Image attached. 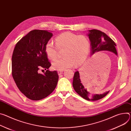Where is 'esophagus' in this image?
I'll return each instance as SVG.
<instances>
[{"label": "esophagus", "mask_w": 131, "mask_h": 131, "mask_svg": "<svg viewBox=\"0 0 131 131\" xmlns=\"http://www.w3.org/2000/svg\"><path fill=\"white\" fill-rule=\"evenodd\" d=\"M63 72V70H58L57 71V73H58V75H61L62 74V73Z\"/></svg>", "instance_id": "esophagus-1"}]
</instances>
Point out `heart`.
Returning <instances> with one entry per match:
<instances>
[{
  "label": "heart",
  "instance_id": "1",
  "mask_svg": "<svg viewBox=\"0 0 131 131\" xmlns=\"http://www.w3.org/2000/svg\"><path fill=\"white\" fill-rule=\"evenodd\" d=\"M56 46L52 41L47 42L45 46V52L50 59L55 58L58 50L64 49L63 58L56 59L52 63L54 70H62L79 66L86 60L90 51V42L84 35H77L70 32H63L55 38Z\"/></svg>",
  "mask_w": 131,
  "mask_h": 131
}]
</instances>
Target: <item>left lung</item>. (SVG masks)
Masks as SVG:
<instances>
[{
    "mask_svg": "<svg viewBox=\"0 0 131 131\" xmlns=\"http://www.w3.org/2000/svg\"><path fill=\"white\" fill-rule=\"evenodd\" d=\"M88 31V36L90 40L91 45V55L102 51H109L113 53L116 55H117L115 48V43L105 33L96 29L90 30ZM90 73L92 76L95 75L94 72ZM84 85H83L81 83L79 72L77 71L74 74L73 86L75 91L84 99L89 101H96L104 97L109 92L108 91L100 94H91L89 90L87 89L86 86L85 84Z\"/></svg>",
    "mask_w": 131,
    "mask_h": 131,
    "instance_id": "8db88e82",
    "label": "left lung"
}]
</instances>
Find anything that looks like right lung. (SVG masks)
I'll list each match as a JSON object with an SVG mask.
<instances>
[{
	"mask_svg": "<svg viewBox=\"0 0 131 131\" xmlns=\"http://www.w3.org/2000/svg\"><path fill=\"white\" fill-rule=\"evenodd\" d=\"M53 34L47 30H34L16 45L12 56V75L19 90L32 100H40L55 89L58 80L56 71L47 70L51 66L45 52V46ZM44 68L43 74L39 69Z\"/></svg>",
	"mask_w": 131,
	"mask_h": 131,
	"instance_id": "1",
	"label": "right lung"
}]
</instances>
